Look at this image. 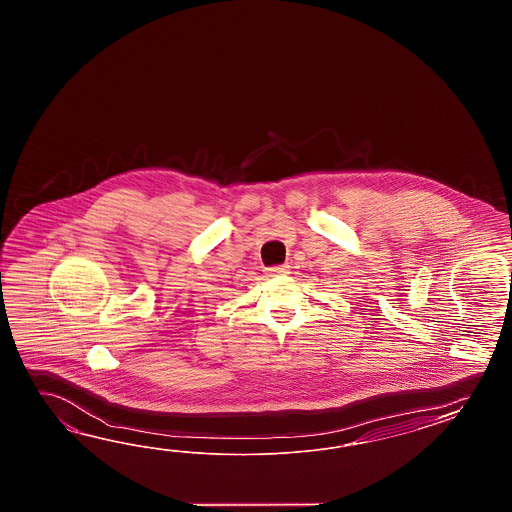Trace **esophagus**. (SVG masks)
Segmentation results:
<instances>
[{"mask_svg":"<svg viewBox=\"0 0 512 512\" xmlns=\"http://www.w3.org/2000/svg\"><path fill=\"white\" fill-rule=\"evenodd\" d=\"M266 274L270 277H281V275L288 274L287 264H279V266H272V268H266Z\"/></svg>","mask_w":512,"mask_h":512,"instance_id":"1","label":"esophagus"}]
</instances>
